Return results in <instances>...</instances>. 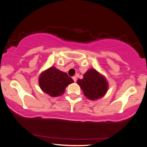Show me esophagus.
Returning <instances> with one entry per match:
<instances>
[{"label":"esophagus","instance_id":"34e87169","mask_svg":"<svg viewBox=\"0 0 147 147\" xmlns=\"http://www.w3.org/2000/svg\"><path fill=\"white\" fill-rule=\"evenodd\" d=\"M72 79H73L75 82H76V81H77V77H76L75 76H74V77H72Z\"/></svg>","mask_w":147,"mask_h":147}]
</instances>
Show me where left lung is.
Wrapping results in <instances>:
<instances>
[{"label":"left lung","instance_id":"obj_1","mask_svg":"<svg viewBox=\"0 0 147 147\" xmlns=\"http://www.w3.org/2000/svg\"><path fill=\"white\" fill-rule=\"evenodd\" d=\"M77 84L82 89L85 96L91 100L103 96L108 88L106 79L94 69L88 70L84 75V79L77 80Z\"/></svg>","mask_w":147,"mask_h":147}]
</instances>
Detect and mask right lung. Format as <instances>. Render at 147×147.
<instances>
[{
	"mask_svg": "<svg viewBox=\"0 0 147 147\" xmlns=\"http://www.w3.org/2000/svg\"><path fill=\"white\" fill-rule=\"evenodd\" d=\"M74 82L66 72L51 67L40 75L39 84L42 91L52 97L60 96L68 84Z\"/></svg>",
	"mask_w": 147,
	"mask_h": 147,
	"instance_id": "add662e5",
	"label": "right lung"
}]
</instances>
